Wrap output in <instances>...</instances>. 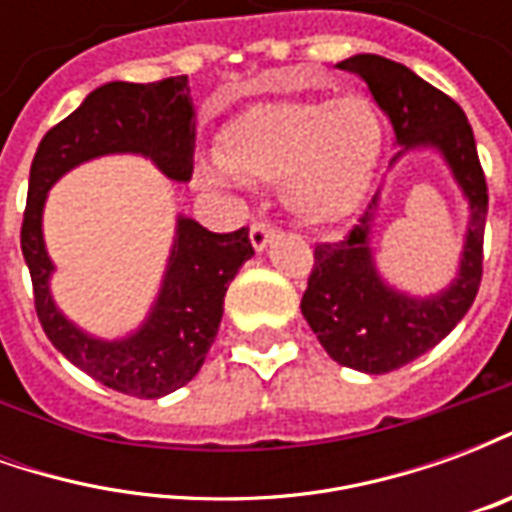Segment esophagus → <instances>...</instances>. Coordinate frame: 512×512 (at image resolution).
Returning a JSON list of instances; mask_svg holds the SVG:
<instances>
[{"label":"esophagus","instance_id":"34e87169","mask_svg":"<svg viewBox=\"0 0 512 512\" xmlns=\"http://www.w3.org/2000/svg\"><path fill=\"white\" fill-rule=\"evenodd\" d=\"M274 233H277V230H274V224L263 222V219L249 227V238H252V246H255L257 252H263V249H266V244L274 238Z\"/></svg>","mask_w":512,"mask_h":512}]
</instances>
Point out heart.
Wrapping results in <instances>:
<instances>
[{
    "instance_id": "obj_1",
    "label": "heart",
    "mask_w": 512,
    "mask_h": 512,
    "mask_svg": "<svg viewBox=\"0 0 512 512\" xmlns=\"http://www.w3.org/2000/svg\"><path fill=\"white\" fill-rule=\"evenodd\" d=\"M384 147V123L365 95L288 98L246 109L219 136V164L246 183L282 180L299 219L332 224L365 197ZM222 169L205 178L222 180Z\"/></svg>"
}]
</instances>
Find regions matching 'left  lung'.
<instances>
[{
  "instance_id": "8db88e82",
  "label": "left lung",
  "mask_w": 512,
  "mask_h": 512,
  "mask_svg": "<svg viewBox=\"0 0 512 512\" xmlns=\"http://www.w3.org/2000/svg\"><path fill=\"white\" fill-rule=\"evenodd\" d=\"M340 68L365 79L400 145L439 147L472 208L461 274L433 299H408L378 279L367 246L376 200L340 241L315 244L301 312L334 362L381 376L441 343L472 307L483 279L488 186L472 126L450 95L378 54H356L340 62Z\"/></svg>"
}]
</instances>
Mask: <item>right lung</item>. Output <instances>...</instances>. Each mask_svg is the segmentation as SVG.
Instances as JSON below:
<instances>
[{
  "label": "right lung",
  "mask_w": 512,
  "mask_h": 512,
  "mask_svg": "<svg viewBox=\"0 0 512 512\" xmlns=\"http://www.w3.org/2000/svg\"><path fill=\"white\" fill-rule=\"evenodd\" d=\"M194 104L186 76L161 82H112L46 131L29 169V194L21 222V252L32 277L35 312L54 348L68 362L115 392L131 397L169 395L200 373L224 312V293L238 268L255 255L249 227L211 233L178 219V238L156 307L145 326L120 343H104L65 321L49 293L51 260L43 246L40 216L54 180L87 158L104 153H142L172 180L194 169Z\"/></svg>",
  "instance_id": "1"
}]
</instances>
